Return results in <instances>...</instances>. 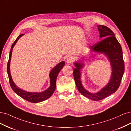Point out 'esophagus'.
Here are the masks:
<instances>
[{"instance_id": "1", "label": "esophagus", "mask_w": 131, "mask_h": 131, "mask_svg": "<svg viewBox=\"0 0 131 131\" xmlns=\"http://www.w3.org/2000/svg\"><path fill=\"white\" fill-rule=\"evenodd\" d=\"M73 58L72 57H69L68 58H67V60H66V62L67 63H69V64H70V63H71L73 61Z\"/></svg>"}]
</instances>
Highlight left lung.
<instances>
[{"mask_svg":"<svg viewBox=\"0 0 131 131\" xmlns=\"http://www.w3.org/2000/svg\"><path fill=\"white\" fill-rule=\"evenodd\" d=\"M98 28L100 37L104 39L89 48L90 51L104 53L108 58L112 69L110 81L99 92L92 94L84 88L81 81L80 70L84 64L82 62H75L74 65L76 68L73 70V77L77 89L83 96L93 101L101 100L115 92L120 85L125 71L122 48L114 34L106 26L99 25Z\"/></svg>","mask_w":131,"mask_h":131,"instance_id":"1","label":"left lung"}]
</instances>
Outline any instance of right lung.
I'll use <instances>...</instances> for the list:
<instances>
[{"label": "right lung", "mask_w": 131, "mask_h": 131, "mask_svg": "<svg viewBox=\"0 0 131 131\" xmlns=\"http://www.w3.org/2000/svg\"><path fill=\"white\" fill-rule=\"evenodd\" d=\"M24 34H22L19 35V36L17 38L16 40L14 42L12 43L10 52L9 54V61L7 62V72L8 74V77H9V82L10 86L14 91L19 96L23 99L26 100L27 101H29L30 102L32 103H39L42 101H43L49 99L50 96L52 95L53 92L55 91L56 88V81L57 78L58 76V73H59L60 70L62 69L63 66L65 65V62L61 61L59 64H58L56 66H55L54 68L51 70L49 73V77H50V85L48 89L44 91L41 92H27L24 90H23L20 89L18 88L17 86L14 83L13 80L12 79L11 73H10V61L11 59L12 56V49H13L14 46L16 43L17 42L19 38L22 36Z\"/></svg>", "instance_id": "add662e5"}]
</instances>
